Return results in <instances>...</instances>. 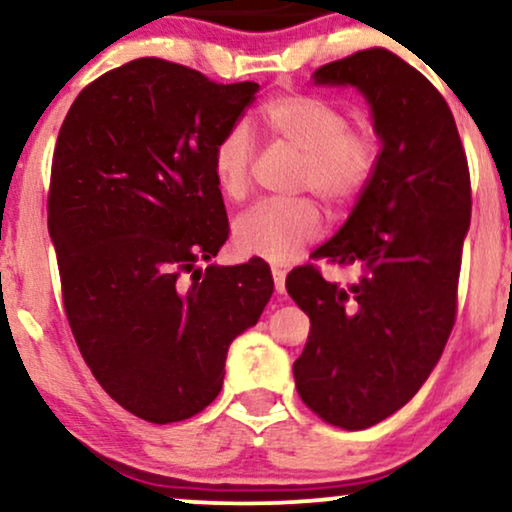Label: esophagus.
<instances>
[{"label": "esophagus", "instance_id": "34e87169", "mask_svg": "<svg viewBox=\"0 0 512 512\" xmlns=\"http://www.w3.org/2000/svg\"><path fill=\"white\" fill-rule=\"evenodd\" d=\"M271 276H274L276 293H283V290H286V269L274 267V269H271Z\"/></svg>", "mask_w": 512, "mask_h": 512}]
</instances>
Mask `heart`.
I'll return each instance as SVG.
<instances>
[{
	"mask_svg": "<svg viewBox=\"0 0 512 512\" xmlns=\"http://www.w3.org/2000/svg\"><path fill=\"white\" fill-rule=\"evenodd\" d=\"M262 127L302 153L297 191H312L328 208L347 210L364 196L378 172L380 141L373 127L352 125L338 103L316 94H278L260 108ZM255 141L243 125H231L212 148V172L224 196L243 198L255 170ZM323 215L314 198L264 200L238 217L234 241L245 255L286 264L314 243Z\"/></svg>",
	"mask_w": 512,
	"mask_h": 512,
	"instance_id": "1",
	"label": "heart"
}]
</instances>
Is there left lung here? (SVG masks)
<instances>
[{
	"label": "left lung",
	"mask_w": 512,
	"mask_h": 512,
	"mask_svg": "<svg viewBox=\"0 0 512 512\" xmlns=\"http://www.w3.org/2000/svg\"><path fill=\"white\" fill-rule=\"evenodd\" d=\"M314 80L361 89L383 146L345 226L314 250V260L359 267V281L340 288L316 264L286 278L312 321L295 387L328 425L366 430L420 390L454 328L470 170L444 96L390 49L354 51Z\"/></svg>",
	"instance_id": "left-lung-1"
}]
</instances>
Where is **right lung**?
Here are the masks:
<instances>
[{"label": "right lung", "mask_w": 512, "mask_h": 512, "mask_svg": "<svg viewBox=\"0 0 512 512\" xmlns=\"http://www.w3.org/2000/svg\"><path fill=\"white\" fill-rule=\"evenodd\" d=\"M257 92L134 58L89 82L58 132L47 215L70 331L103 390L148 423L215 401L229 345L274 293L260 257L196 269L229 238L212 148Z\"/></svg>", "instance_id": "obj_1"}]
</instances>
